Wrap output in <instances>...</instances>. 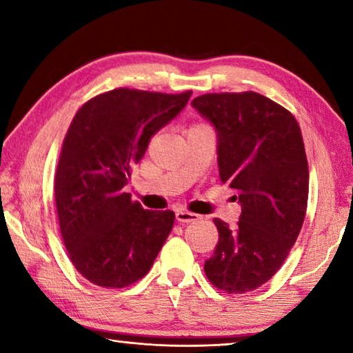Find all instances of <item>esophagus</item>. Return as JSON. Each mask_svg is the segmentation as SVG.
I'll return each mask as SVG.
<instances>
[{
  "instance_id": "obj_1",
  "label": "esophagus",
  "mask_w": 353,
  "mask_h": 353,
  "mask_svg": "<svg viewBox=\"0 0 353 353\" xmlns=\"http://www.w3.org/2000/svg\"><path fill=\"white\" fill-rule=\"evenodd\" d=\"M176 219L182 224H185V223L188 224V223H194V221L201 219V216H199V214L191 213V212H187V210H177L176 212Z\"/></svg>"
}]
</instances>
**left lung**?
Here are the masks:
<instances>
[{
    "label": "left lung",
    "mask_w": 353,
    "mask_h": 353,
    "mask_svg": "<svg viewBox=\"0 0 353 353\" xmlns=\"http://www.w3.org/2000/svg\"><path fill=\"white\" fill-rule=\"evenodd\" d=\"M191 105L216 129L221 182L241 204L234 229L213 219L219 240L204 271L216 288L241 294L280 270L302 229L310 179L302 132L291 112L255 92L207 93Z\"/></svg>",
    "instance_id": "8db88e82"
}]
</instances>
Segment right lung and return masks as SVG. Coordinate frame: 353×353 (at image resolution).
I'll list each match as a JSON object with an SVG mask.
<instances>
[{"mask_svg":"<svg viewBox=\"0 0 353 353\" xmlns=\"http://www.w3.org/2000/svg\"><path fill=\"white\" fill-rule=\"evenodd\" d=\"M115 88L87 101L71 121L59 159V225L77 272L104 288L145 277L174 224V212L145 210L124 193L149 140L191 97Z\"/></svg>","mask_w":353,"mask_h":353,"instance_id":"add662e5","label":"right lung"}]
</instances>
